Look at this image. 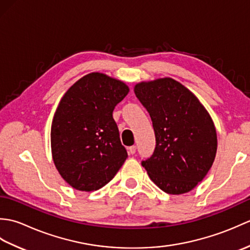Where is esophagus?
<instances>
[{"label": "esophagus", "instance_id": "34e87169", "mask_svg": "<svg viewBox=\"0 0 250 250\" xmlns=\"http://www.w3.org/2000/svg\"><path fill=\"white\" fill-rule=\"evenodd\" d=\"M128 150H129L130 155H134V153L136 152V146H130L128 148Z\"/></svg>", "mask_w": 250, "mask_h": 250}]
</instances>
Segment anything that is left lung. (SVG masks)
Listing matches in <instances>:
<instances>
[{
  "label": "left lung",
  "instance_id": "left-lung-1",
  "mask_svg": "<svg viewBox=\"0 0 250 250\" xmlns=\"http://www.w3.org/2000/svg\"><path fill=\"white\" fill-rule=\"evenodd\" d=\"M134 92L156 135L155 151L142 166L164 192H189L215 160L217 134L209 114L190 90L169 77L137 83Z\"/></svg>",
  "mask_w": 250,
  "mask_h": 250
}]
</instances>
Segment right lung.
Segmentation results:
<instances>
[{
  "label": "right lung",
  "mask_w": 250,
  "mask_h": 250,
  "mask_svg": "<svg viewBox=\"0 0 250 250\" xmlns=\"http://www.w3.org/2000/svg\"><path fill=\"white\" fill-rule=\"evenodd\" d=\"M129 92L102 73L79 79L63 95L51 125V151L62 178L74 189L94 191L114 178L128 158L113 118Z\"/></svg>",
  "instance_id": "obj_1"
}]
</instances>
